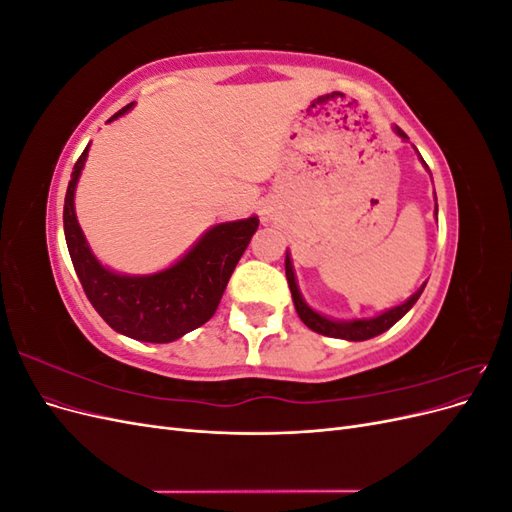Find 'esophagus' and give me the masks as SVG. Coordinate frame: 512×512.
I'll list each match as a JSON object with an SVG mask.
<instances>
[{
  "mask_svg": "<svg viewBox=\"0 0 512 512\" xmlns=\"http://www.w3.org/2000/svg\"><path fill=\"white\" fill-rule=\"evenodd\" d=\"M273 215H275V209L271 207V205H265L260 209V218H262V222H271L273 220Z\"/></svg>",
  "mask_w": 512,
  "mask_h": 512,
  "instance_id": "34e87169",
  "label": "esophagus"
}]
</instances>
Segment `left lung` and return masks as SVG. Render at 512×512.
Returning <instances> with one entry per match:
<instances>
[{
  "label": "left lung",
  "instance_id": "left-lung-1",
  "mask_svg": "<svg viewBox=\"0 0 512 512\" xmlns=\"http://www.w3.org/2000/svg\"><path fill=\"white\" fill-rule=\"evenodd\" d=\"M395 132L406 138L408 136L406 132L395 126ZM438 209V207H436ZM286 280H288V286H290V292H292V301H294V309H297L299 318L303 320L305 327H309L312 331L320 333V335H327V337H337V339H350V342H363V339H369V337H376L380 333H384L386 329H391L393 324L404 316L408 309L418 301V297H421L423 290H425V284L418 288L412 297L401 303L393 309H386L384 314L376 316V318H365V320H350V322H337V320H329L324 318L320 314H316L312 307H307V303L303 301L301 292L297 288V282H294V271H292V262H290V256L286 254Z\"/></svg>",
  "mask_w": 512,
  "mask_h": 512
}]
</instances>
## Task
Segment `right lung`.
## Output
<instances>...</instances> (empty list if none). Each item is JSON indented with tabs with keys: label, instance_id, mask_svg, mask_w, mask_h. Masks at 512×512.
Returning a JSON list of instances; mask_svg holds the SVG:
<instances>
[{
	"label": "right lung",
	"instance_id": "1",
	"mask_svg": "<svg viewBox=\"0 0 512 512\" xmlns=\"http://www.w3.org/2000/svg\"><path fill=\"white\" fill-rule=\"evenodd\" d=\"M134 102L111 119L128 113ZM87 151L76 160L64 203V232L76 275L89 303L108 327L138 342L168 344L190 333L215 314L226 284L258 228V218L213 226L177 265L166 271L132 277L104 269L91 254L74 213V188Z\"/></svg>",
	"mask_w": 512,
	"mask_h": 512
}]
</instances>
